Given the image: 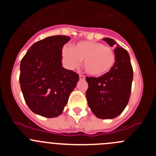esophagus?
I'll return each mask as SVG.
<instances>
[{
	"mask_svg": "<svg viewBox=\"0 0 156 156\" xmlns=\"http://www.w3.org/2000/svg\"><path fill=\"white\" fill-rule=\"evenodd\" d=\"M80 80H85L84 76L82 75V74H80Z\"/></svg>",
	"mask_w": 156,
	"mask_h": 156,
	"instance_id": "1",
	"label": "esophagus"
}]
</instances>
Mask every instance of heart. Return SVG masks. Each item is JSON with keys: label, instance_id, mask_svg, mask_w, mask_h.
Returning a JSON list of instances; mask_svg holds the SVG:
<instances>
[{"label": "heart", "instance_id": "1", "mask_svg": "<svg viewBox=\"0 0 156 156\" xmlns=\"http://www.w3.org/2000/svg\"><path fill=\"white\" fill-rule=\"evenodd\" d=\"M62 55L72 68L79 66L83 60V68L87 74L94 77L105 75L112 69L115 61V54L109 47L96 41H83L64 48Z\"/></svg>", "mask_w": 156, "mask_h": 156}]
</instances>
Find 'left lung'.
Here are the masks:
<instances>
[{
  "label": "left lung",
  "instance_id": "1",
  "mask_svg": "<svg viewBox=\"0 0 156 156\" xmlns=\"http://www.w3.org/2000/svg\"><path fill=\"white\" fill-rule=\"evenodd\" d=\"M103 40L110 47L116 44L111 38ZM114 52L115 62L108 73L100 77H86L88 105L100 119H113L122 113L131 92L133 68L129 54L119 44H116Z\"/></svg>",
  "mask_w": 156,
  "mask_h": 156
}]
</instances>
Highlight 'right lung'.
Masks as SVG:
<instances>
[{
  "label": "right lung",
  "instance_id": "1",
  "mask_svg": "<svg viewBox=\"0 0 156 156\" xmlns=\"http://www.w3.org/2000/svg\"><path fill=\"white\" fill-rule=\"evenodd\" d=\"M70 40L52 36L34 43L20 63L19 83L25 101L34 113L58 116L68 102L79 75L63 68L62 51Z\"/></svg>",
  "mask_w": 156,
  "mask_h": 156
}]
</instances>
